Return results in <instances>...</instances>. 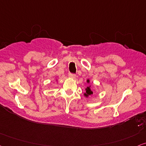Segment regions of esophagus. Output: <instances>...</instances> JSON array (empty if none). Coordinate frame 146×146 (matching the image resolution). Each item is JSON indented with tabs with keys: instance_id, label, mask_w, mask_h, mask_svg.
<instances>
[{
	"instance_id": "esophagus-1",
	"label": "esophagus",
	"mask_w": 146,
	"mask_h": 146,
	"mask_svg": "<svg viewBox=\"0 0 146 146\" xmlns=\"http://www.w3.org/2000/svg\"><path fill=\"white\" fill-rule=\"evenodd\" d=\"M69 77L71 79H76L77 76L75 74H73V73H69Z\"/></svg>"
}]
</instances>
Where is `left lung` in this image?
I'll return each mask as SVG.
<instances>
[{"label": "left lung", "instance_id": "left-lung-1", "mask_svg": "<svg viewBox=\"0 0 146 146\" xmlns=\"http://www.w3.org/2000/svg\"><path fill=\"white\" fill-rule=\"evenodd\" d=\"M90 79H88V80H87V83H88V84H90ZM92 94H93V92H92L91 90V86H89L88 87H87V88H86V93L84 94V96L86 98H88L89 96L92 95Z\"/></svg>", "mask_w": 146, "mask_h": 146}]
</instances>
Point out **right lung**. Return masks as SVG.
<instances>
[{"label":"right lung","mask_w":146,"mask_h":146,"mask_svg":"<svg viewBox=\"0 0 146 146\" xmlns=\"http://www.w3.org/2000/svg\"><path fill=\"white\" fill-rule=\"evenodd\" d=\"M56 82H57V79H56Z\"/></svg>","instance_id":"1"}]
</instances>
